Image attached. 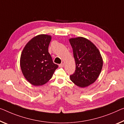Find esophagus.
Here are the masks:
<instances>
[{
  "label": "esophagus",
  "instance_id": "34e87169",
  "mask_svg": "<svg viewBox=\"0 0 124 124\" xmlns=\"http://www.w3.org/2000/svg\"><path fill=\"white\" fill-rule=\"evenodd\" d=\"M59 68H63L64 66V63H62L59 65Z\"/></svg>",
  "mask_w": 124,
  "mask_h": 124
}]
</instances>
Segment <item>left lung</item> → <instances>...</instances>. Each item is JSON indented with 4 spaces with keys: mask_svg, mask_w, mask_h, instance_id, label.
Returning a JSON list of instances; mask_svg holds the SVG:
<instances>
[{
    "mask_svg": "<svg viewBox=\"0 0 124 124\" xmlns=\"http://www.w3.org/2000/svg\"><path fill=\"white\" fill-rule=\"evenodd\" d=\"M73 50L76 68L70 80L81 87L94 83L102 68V59L99 50L90 40L83 37L69 39Z\"/></svg>",
    "mask_w": 124,
    "mask_h": 124,
    "instance_id": "obj_1",
    "label": "left lung"
}]
</instances>
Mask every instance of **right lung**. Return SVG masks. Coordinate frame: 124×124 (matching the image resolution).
<instances>
[{
    "mask_svg": "<svg viewBox=\"0 0 124 124\" xmlns=\"http://www.w3.org/2000/svg\"><path fill=\"white\" fill-rule=\"evenodd\" d=\"M50 35L41 34L31 39L23 50L20 67L25 79L34 86H40L50 80L58 68L48 51Z\"/></svg>",
    "mask_w": 124,
    "mask_h": 124,
    "instance_id": "add662e5",
    "label": "right lung"
}]
</instances>
